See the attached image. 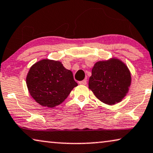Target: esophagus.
Listing matches in <instances>:
<instances>
[{
    "label": "esophagus",
    "instance_id": "esophagus-1",
    "mask_svg": "<svg viewBox=\"0 0 153 153\" xmlns=\"http://www.w3.org/2000/svg\"><path fill=\"white\" fill-rule=\"evenodd\" d=\"M87 79H83V80H82V81H80V82H79V85H85L86 84H87Z\"/></svg>",
    "mask_w": 153,
    "mask_h": 153
}]
</instances>
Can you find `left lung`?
Returning a JSON list of instances; mask_svg holds the SVG:
<instances>
[{
	"label": "left lung",
	"instance_id": "8db88e82",
	"mask_svg": "<svg viewBox=\"0 0 153 153\" xmlns=\"http://www.w3.org/2000/svg\"><path fill=\"white\" fill-rule=\"evenodd\" d=\"M131 75L127 66L117 58L96 62L89 77V88L105 104L119 102L128 93Z\"/></svg>",
	"mask_w": 153,
	"mask_h": 153
}]
</instances>
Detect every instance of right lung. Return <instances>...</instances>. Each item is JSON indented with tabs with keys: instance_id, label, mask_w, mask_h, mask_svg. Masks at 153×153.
<instances>
[{
	"instance_id": "1",
	"label": "right lung",
	"mask_w": 153,
	"mask_h": 153,
	"mask_svg": "<svg viewBox=\"0 0 153 153\" xmlns=\"http://www.w3.org/2000/svg\"><path fill=\"white\" fill-rule=\"evenodd\" d=\"M26 84L36 102L51 108L61 104L77 86L70 70L64 68L59 61L47 59L31 66Z\"/></svg>"
}]
</instances>
